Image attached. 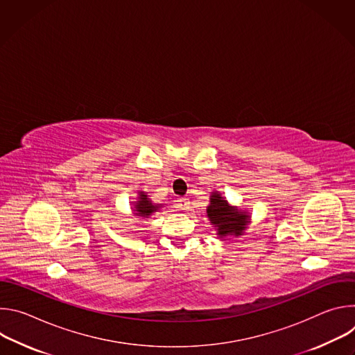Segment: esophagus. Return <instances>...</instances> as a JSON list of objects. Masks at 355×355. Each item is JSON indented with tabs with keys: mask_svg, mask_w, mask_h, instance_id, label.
Instances as JSON below:
<instances>
[{
	"mask_svg": "<svg viewBox=\"0 0 355 355\" xmlns=\"http://www.w3.org/2000/svg\"><path fill=\"white\" fill-rule=\"evenodd\" d=\"M177 207L180 208V209H188V207H189V199L188 198H178L177 199Z\"/></svg>",
	"mask_w": 355,
	"mask_h": 355,
	"instance_id": "1",
	"label": "esophagus"
}]
</instances>
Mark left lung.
I'll use <instances>...</instances> for the list:
<instances>
[{
  "mask_svg": "<svg viewBox=\"0 0 355 355\" xmlns=\"http://www.w3.org/2000/svg\"><path fill=\"white\" fill-rule=\"evenodd\" d=\"M207 216L215 227L218 239L240 237L251 222V216L247 211H240L237 207H232L219 191L211 192Z\"/></svg>",
  "mask_w": 355,
  "mask_h": 355,
  "instance_id": "obj_1",
  "label": "left lung"
}]
</instances>
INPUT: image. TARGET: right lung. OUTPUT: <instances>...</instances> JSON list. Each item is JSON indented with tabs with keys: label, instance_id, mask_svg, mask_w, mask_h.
<instances>
[{
	"label": "right lung",
	"instance_id": "add662e5",
	"mask_svg": "<svg viewBox=\"0 0 355 355\" xmlns=\"http://www.w3.org/2000/svg\"><path fill=\"white\" fill-rule=\"evenodd\" d=\"M132 212L135 216L141 218V219H147L155 212H159L163 208V204H155L147 195V192L144 191H137V196L136 199L132 202Z\"/></svg>",
	"mask_w": 355,
	"mask_h": 355
}]
</instances>
